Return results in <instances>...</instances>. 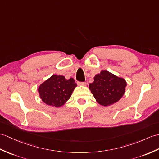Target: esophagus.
Segmentation results:
<instances>
[{"mask_svg":"<svg viewBox=\"0 0 159 159\" xmlns=\"http://www.w3.org/2000/svg\"><path fill=\"white\" fill-rule=\"evenodd\" d=\"M79 86H86L87 83L85 82H78L77 83Z\"/></svg>","mask_w":159,"mask_h":159,"instance_id":"esophagus-1","label":"esophagus"}]
</instances>
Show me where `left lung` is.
Returning <instances> with one entry per match:
<instances>
[{
  "mask_svg": "<svg viewBox=\"0 0 159 159\" xmlns=\"http://www.w3.org/2000/svg\"><path fill=\"white\" fill-rule=\"evenodd\" d=\"M89 84V89L95 100L103 106H108L119 102L123 96L127 87L125 79L108 70H102L94 76Z\"/></svg>",
  "mask_w": 159,
  "mask_h": 159,
  "instance_id": "1",
  "label": "left lung"
}]
</instances>
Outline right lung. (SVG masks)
Returning <instances> with one entry per match:
<instances>
[{
	"label": "right lung",
	"mask_w": 159,
	"mask_h": 159,
	"mask_svg": "<svg viewBox=\"0 0 159 159\" xmlns=\"http://www.w3.org/2000/svg\"><path fill=\"white\" fill-rule=\"evenodd\" d=\"M76 87L77 84L74 79H66L64 76L53 75L40 84L38 91L45 104L59 108L70 98Z\"/></svg>",
	"instance_id": "add662e5"
}]
</instances>
